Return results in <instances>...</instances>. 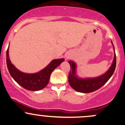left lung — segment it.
Instances as JSON below:
<instances>
[{"instance_id": "obj_1", "label": "left lung", "mask_w": 125, "mask_h": 125, "mask_svg": "<svg viewBox=\"0 0 125 125\" xmlns=\"http://www.w3.org/2000/svg\"><path fill=\"white\" fill-rule=\"evenodd\" d=\"M71 66V71L68 76V81L70 85L75 91L83 93H88L95 91L104 85L112 76L116 65V56L115 52V57L113 63L106 73L95 78L81 79L75 75L76 65L72 61L68 62Z\"/></svg>"}]
</instances>
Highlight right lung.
<instances>
[{"label":"right lung","mask_w":125,"mask_h":125,"mask_svg":"<svg viewBox=\"0 0 125 125\" xmlns=\"http://www.w3.org/2000/svg\"><path fill=\"white\" fill-rule=\"evenodd\" d=\"M63 60V59H54L38 73H25L16 69L11 63L9 57V47L6 51V64L9 73L19 85L30 91H38L46 87L49 83L52 72Z\"/></svg>","instance_id":"1"}]
</instances>
